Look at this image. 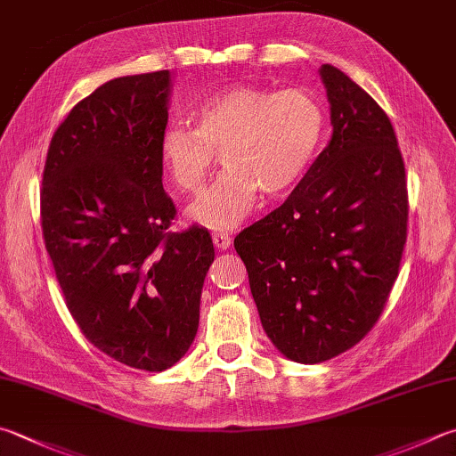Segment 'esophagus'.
Wrapping results in <instances>:
<instances>
[{
    "label": "esophagus",
    "mask_w": 456,
    "mask_h": 456,
    "mask_svg": "<svg viewBox=\"0 0 456 456\" xmlns=\"http://www.w3.org/2000/svg\"><path fill=\"white\" fill-rule=\"evenodd\" d=\"M212 240H214V246H216L218 250H228L232 244V236L226 234V232H214Z\"/></svg>",
    "instance_id": "obj_1"
}]
</instances>
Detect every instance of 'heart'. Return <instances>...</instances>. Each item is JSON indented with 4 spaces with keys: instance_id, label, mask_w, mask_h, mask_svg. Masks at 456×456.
Wrapping results in <instances>:
<instances>
[{
    "instance_id": "heart-1",
    "label": "heart",
    "mask_w": 456,
    "mask_h": 456,
    "mask_svg": "<svg viewBox=\"0 0 456 456\" xmlns=\"http://www.w3.org/2000/svg\"><path fill=\"white\" fill-rule=\"evenodd\" d=\"M194 126L170 123L160 136L162 168L178 192L199 194L216 165L224 173L188 216L210 228H234L254 210L257 194L294 186L320 152L328 113L314 91L236 85L192 110Z\"/></svg>"
}]
</instances>
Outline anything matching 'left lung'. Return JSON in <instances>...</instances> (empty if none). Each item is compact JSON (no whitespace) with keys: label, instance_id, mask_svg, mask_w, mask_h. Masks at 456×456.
<instances>
[{"label":"left lung","instance_id":"left-lung-1","mask_svg":"<svg viewBox=\"0 0 456 456\" xmlns=\"http://www.w3.org/2000/svg\"><path fill=\"white\" fill-rule=\"evenodd\" d=\"M328 147L288 200L234 238L265 333L297 363H322L371 331L407 242L405 162L385 110L338 67L320 69Z\"/></svg>","mask_w":456,"mask_h":456}]
</instances>
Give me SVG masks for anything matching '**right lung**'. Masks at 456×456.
<instances>
[{
  "mask_svg": "<svg viewBox=\"0 0 456 456\" xmlns=\"http://www.w3.org/2000/svg\"><path fill=\"white\" fill-rule=\"evenodd\" d=\"M170 73L118 77L77 102L49 142L41 230L73 320L102 354L165 371L199 330L210 232H173L160 136Z\"/></svg>",
  "mask_w": 456,
  "mask_h": 456,
  "instance_id": "obj_1",
  "label": "right lung"
}]
</instances>
